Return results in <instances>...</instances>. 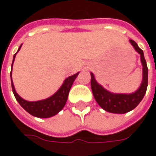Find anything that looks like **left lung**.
<instances>
[{"mask_svg":"<svg viewBox=\"0 0 156 156\" xmlns=\"http://www.w3.org/2000/svg\"><path fill=\"white\" fill-rule=\"evenodd\" d=\"M129 41L134 49L140 54L141 62L143 65V81L137 91L131 94H116L109 93L95 81L94 76L91 73V88L95 100L102 108L109 113L124 114L130 111L140 103L146 93L148 86V68L144 52L134 40L130 39Z\"/></svg>","mask_w":156,"mask_h":156,"instance_id":"left-lung-1","label":"left lung"}]
</instances>
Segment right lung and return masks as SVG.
<instances>
[{
  "mask_svg": "<svg viewBox=\"0 0 156 156\" xmlns=\"http://www.w3.org/2000/svg\"><path fill=\"white\" fill-rule=\"evenodd\" d=\"M20 48H21V46L19 48L18 51L20 50ZM16 54V53H15L14 57H13L12 64H13V62H14V59H15ZM78 73H77L76 74L70 76L68 78H66L63 84L62 85L61 88L58 89V91L55 94L51 96L50 98L44 99V100L29 102L22 98L16 94L15 88H14V85H13V83H12V80H12V92L14 94L16 99L17 100L20 105L25 109L26 111L28 112L30 115L37 118L51 117L53 115H57L58 112L61 111L62 108L64 107L65 104L67 102V99H68L69 90H70L72 85L73 83V81L75 80L76 77L78 76ZM11 76H12V71H11Z\"/></svg>",
  "mask_w": 156,
  "mask_h": 156,
  "instance_id": "right-lung-1",
  "label": "right lung"
}]
</instances>
